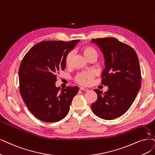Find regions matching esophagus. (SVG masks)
<instances>
[{
    "label": "esophagus",
    "instance_id": "1",
    "mask_svg": "<svg viewBox=\"0 0 155 155\" xmlns=\"http://www.w3.org/2000/svg\"><path fill=\"white\" fill-rule=\"evenodd\" d=\"M80 89L81 91H88L89 89L86 87H80Z\"/></svg>",
    "mask_w": 155,
    "mask_h": 155
}]
</instances>
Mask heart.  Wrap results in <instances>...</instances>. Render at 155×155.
<instances>
[{"instance_id":"b5f03b06","label":"heart","mask_w":155,"mask_h":155,"mask_svg":"<svg viewBox=\"0 0 155 155\" xmlns=\"http://www.w3.org/2000/svg\"><path fill=\"white\" fill-rule=\"evenodd\" d=\"M82 51L84 55L87 57L89 59L91 57H98V53L94 48L89 47V46H86L82 48ZM73 55V51H69L65 57V63L67 66L70 65L72 57ZM95 74L93 71H82L81 73H78L77 75L74 77V81L75 82L81 85H89L92 83L93 79L94 78Z\"/></svg>"}]
</instances>
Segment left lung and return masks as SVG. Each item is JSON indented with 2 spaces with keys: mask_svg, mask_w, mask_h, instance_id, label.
Wrapping results in <instances>:
<instances>
[{
  "mask_svg": "<svg viewBox=\"0 0 155 155\" xmlns=\"http://www.w3.org/2000/svg\"><path fill=\"white\" fill-rule=\"evenodd\" d=\"M105 58V68L101 73V84L108 89L98 95L91 109L99 117L110 120L127 112L134 103L141 87V72L139 58L130 46L114 38L92 39Z\"/></svg>",
  "mask_w": 155,
  "mask_h": 155,
  "instance_id": "8db88e82",
  "label": "left lung"
}]
</instances>
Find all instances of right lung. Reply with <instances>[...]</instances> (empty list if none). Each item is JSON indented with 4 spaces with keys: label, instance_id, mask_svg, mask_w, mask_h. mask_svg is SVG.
<instances>
[{
    "label": "right lung",
    "instance_id": "1",
    "mask_svg": "<svg viewBox=\"0 0 155 155\" xmlns=\"http://www.w3.org/2000/svg\"><path fill=\"white\" fill-rule=\"evenodd\" d=\"M80 41H44L32 47L19 68L20 92L28 110L46 123L66 116L79 88L55 86L57 74L66 68L65 57Z\"/></svg>",
    "mask_w": 155,
    "mask_h": 155
}]
</instances>
